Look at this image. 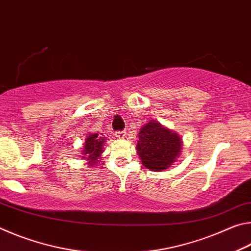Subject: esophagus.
<instances>
[{"instance_id":"esophagus-1","label":"esophagus","mask_w":251,"mask_h":251,"mask_svg":"<svg viewBox=\"0 0 251 251\" xmlns=\"http://www.w3.org/2000/svg\"><path fill=\"white\" fill-rule=\"evenodd\" d=\"M125 135H126V131L125 130H117V131H115V136H116V137H118V138H124Z\"/></svg>"}]
</instances>
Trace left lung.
Listing matches in <instances>:
<instances>
[{
	"label": "left lung",
	"mask_w": 251,
	"mask_h": 251,
	"mask_svg": "<svg viewBox=\"0 0 251 251\" xmlns=\"http://www.w3.org/2000/svg\"><path fill=\"white\" fill-rule=\"evenodd\" d=\"M136 150L142 164L151 171L163 172L175 161L181 150V139L159 123L150 122L138 134Z\"/></svg>",
	"instance_id": "8db88e82"
}]
</instances>
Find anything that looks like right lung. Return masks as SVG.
Masks as SVG:
<instances>
[{"instance_id": "add662e5", "label": "right lung", "mask_w": 251, "mask_h": 251, "mask_svg": "<svg viewBox=\"0 0 251 251\" xmlns=\"http://www.w3.org/2000/svg\"><path fill=\"white\" fill-rule=\"evenodd\" d=\"M104 143L105 137H100L99 134H94L87 136L86 141L84 144V151H82L83 158L88 160L90 166L97 163V160L100 159V156L101 152L104 151Z\"/></svg>"}]
</instances>
